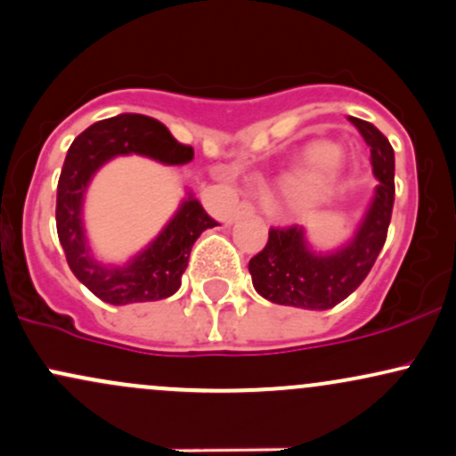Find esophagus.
<instances>
[{
  "label": "esophagus",
  "mask_w": 456,
  "mask_h": 456,
  "mask_svg": "<svg viewBox=\"0 0 456 456\" xmlns=\"http://www.w3.org/2000/svg\"><path fill=\"white\" fill-rule=\"evenodd\" d=\"M253 214H255V210H253V206H250V203H240V206L233 210L232 218H233V221H238V218L253 216Z\"/></svg>",
  "instance_id": "esophagus-1"
}]
</instances>
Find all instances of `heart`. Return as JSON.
I'll return each mask as SVG.
<instances>
[{
  "instance_id": "obj_1",
  "label": "heart",
  "mask_w": 456,
  "mask_h": 456,
  "mask_svg": "<svg viewBox=\"0 0 456 456\" xmlns=\"http://www.w3.org/2000/svg\"><path fill=\"white\" fill-rule=\"evenodd\" d=\"M341 171L338 145L328 139L306 143L296 165L281 175V197L272 210L281 214H305L317 208Z\"/></svg>"
}]
</instances>
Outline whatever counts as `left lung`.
I'll return each instance as SVG.
<instances>
[{
    "label": "left lung",
    "mask_w": 456,
    "mask_h": 456,
    "mask_svg": "<svg viewBox=\"0 0 456 456\" xmlns=\"http://www.w3.org/2000/svg\"><path fill=\"white\" fill-rule=\"evenodd\" d=\"M366 145L378 177L362 221L338 248L315 250L305 227L270 229L268 244L248 261L255 291L282 306L326 311L337 306L366 279L386 242L395 206V150L373 124L352 118Z\"/></svg>",
    "instance_id": "left-lung-1"
}]
</instances>
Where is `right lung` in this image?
<instances>
[{
  "label": "right lung",
  "instance_id": "obj_1",
  "mask_svg": "<svg viewBox=\"0 0 456 456\" xmlns=\"http://www.w3.org/2000/svg\"><path fill=\"white\" fill-rule=\"evenodd\" d=\"M139 154L162 165H186L192 148L177 143L159 119L137 113L115 115L83 130L68 150L57 182V235L68 265L94 296L115 306L165 300L182 285L192 244L206 229L216 227L191 191L169 223L126 264H104L94 257L83 223L87 186L115 156Z\"/></svg>",
  "mask_w": 456,
  "mask_h": 456
}]
</instances>
